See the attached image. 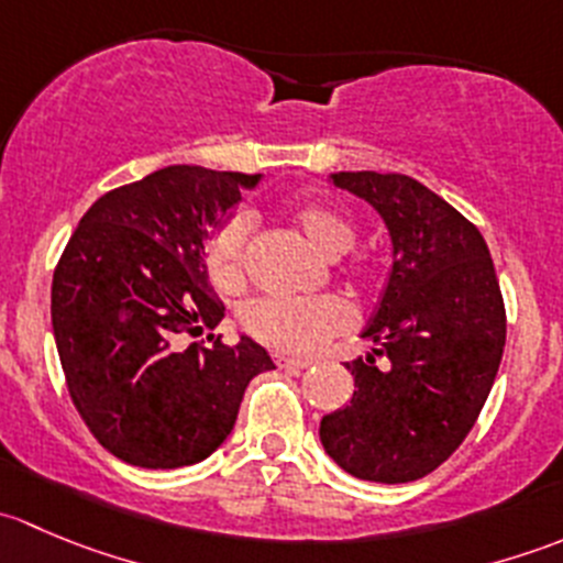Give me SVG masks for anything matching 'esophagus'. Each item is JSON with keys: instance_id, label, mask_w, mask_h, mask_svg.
Listing matches in <instances>:
<instances>
[{"instance_id": "obj_1", "label": "esophagus", "mask_w": 563, "mask_h": 563, "mask_svg": "<svg viewBox=\"0 0 563 563\" xmlns=\"http://www.w3.org/2000/svg\"><path fill=\"white\" fill-rule=\"evenodd\" d=\"M275 362L277 367H286V371H305V367L313 365L310 360H297V356H283V354H277Z\"/></svg>"}]
</instances>
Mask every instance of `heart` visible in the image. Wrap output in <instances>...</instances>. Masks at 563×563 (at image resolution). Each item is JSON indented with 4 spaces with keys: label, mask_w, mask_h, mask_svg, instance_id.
Masks as SVG:
<instances>
[{
    "label": "heart",
    "mask_w": 563,
    "mask_h": 563,
    "mask_svg": "<svg viewBox=\"0 0 563 563\" xmlns=\"http://www.w3.org/2000/svg\"><path fill=\"white\" fill-rule=\"evenodd\" d=\"M291 229L316 250L321 258H340L354 245V220L343 209L323 201L291 203L286 209ZM203 266L214 291L234 297L247 286V220L229 218L203 242ZM349 277L356 288L378 286L382 272L371 258H360L349 266ZM351 308L338 297L313 299H255L245 310V327L255 340L288 354H310L329 338L349 329Z\"/></svg>",
    "instance_id": "1"
}]
</instances>
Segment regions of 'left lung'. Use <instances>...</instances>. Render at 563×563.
I'll return each mask as SVG.
<instances>
[{
  "label": "left lung",
  "instance_id": "8db88e82",
  "mask_svg": "<svg viewBox=\"0 0 563 563\" xmlns=\"http://www.w3.org/2000/svg\"><path fill=\"white\" fill-rule=\"evenodd\" d=\"M334 185L378 209L395 258L365 329L376 349L345 362L354 397L321 419L318 435L356 479H422L463 444L501 365L507 310L490 250L471 220L411 176L340 172Z\"/></svg>",
  "mask_w": 563,
  "mask_h": 563
}]
</instances>
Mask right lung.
Wrapping results in <instances>:
<instances>
[{
    "instance_id": "obj_1",
    "label": "right lung",
    "mask_w": 563,
    "mask_h": 563,
    "mask_svg": "<svg viewBox=\"0 0 563 563\" xmlns=\"http://www.w3.org/2000/svg\"><path fill=\"white\" fill-rule=\"evenodd\" d=\"M255 181L258 174L161 168L100 196L56 264L51 323L67 391L124 463H201L234 428L250 378L275 367L250 338L181 345V334L223 321L203 240Z\"/></svg>"
}]
</instances>
